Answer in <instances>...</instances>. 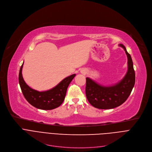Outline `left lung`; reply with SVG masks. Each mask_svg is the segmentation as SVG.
Returning a JSON list of instances; mask_svg holds the SVG:
<instances>
[{
	"label": "left lung",
	"instance_id": "obj_1",
	"mask_svg": "<svg viewBox=\"0 0 152 152\" xmlns=\"http://www.w3.org/2000/svg\"><path fill=\"white\" fill-rule=\"evenodd\" d=\"M128 58V70L126 75L118 83L110 86H103L87 77L86 96L88 102L99 109H111L120 106L126 101L135 84V72L131 55L123 44Z\"/></svg>",
	"mask_w": 152,
	"mask_h": 152
}]
</instances>
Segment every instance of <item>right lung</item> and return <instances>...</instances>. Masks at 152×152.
I'll use <instances>...</instances> for the list:
<instances>
[{
  "label": "right lung",
  "mask_w": 152,
  "mask_h": 152,
  "mask_svg": "<svg viewBox=\"0 0 152 152\" xmlns=\"http://www.w3.org/2000/svg\"><path fill=\"white\" fill-rule=\"evenodd\" d=\"M22 64L19 73V83L22 93L30 104L41 110H52L58 107L63 102L67 89L76 75H71L62 80L56 86L49 90L39 91L29 87L26 83L22 75Z\"/></svg>",
  "instance_id": "right-lung-1"
}]
</instances>
